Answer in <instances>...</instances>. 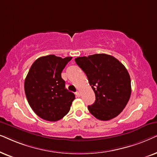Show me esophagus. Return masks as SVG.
I'll return each mask as SVG.
<instances>
[{
    "instance_id": "obj_1",
    "label": "esophagus",
    "mask_w": 157,
    "mask_h": 157,
    "mask_svg": "<svg viewBox=\"0 0 157 157\" xmlns=\"http://www.w3.org/2000/svg\"><path fill=\"white\" fill-rule=\"evenodd\" d=\"M80 95H81V94H80V91L78 90V91L76 92V95L77 96V97H80Z\"/></svg>"
}]
</instances>
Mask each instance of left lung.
<instances>
[{
    "label": "left lung",
    "instance_id": "left-lung-1",
    "mask_svg": "<svg viewBox=\"0 0 157 157\" xmlns=\"http://www.w3.org/2000/svg\"><path fill=\"white\" fill-rule=\"evenodd\" d=\"M88 79L95 101L88 106L90 113L100 121L118 116L128 103L131 93V78L124 64L105 54L75 59Z\"/></svg>",
    "mask_w": 157,
    "mask_h": 157
}]
</instances>
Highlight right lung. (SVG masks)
Instances as JSON below:
<instances>
[{
  "label": "right lung",
  "mask_w": 157,
  "mask_h": 157,
  "mask_svg": "<svg viewBox=\"0 0 157 157\" xmlns=\"http://www.w3.org/2000/svg\"><path fill=\"white\" fill-rule=\"evenodd\" d=\"M72 57L53 55L39 57L25 79L24 90L29 105L37 116L57 121L68 113L75 94L65 88L61 73Z\"/></svg>",
  "instance_id": "obj_1"
}]
</instances>
